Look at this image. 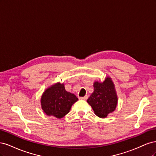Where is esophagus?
<instances>
[{
	"mask_svg": "<svg viewBox=\"0 0 156 156\" xmlns=\"http://www.w3.org/2000/svg\"><path fill=\"white\" fill-rule=\"evenodd\" d=\"M80 100H87L88 99V96H85L84 97H81V98H79Z\"/></svg>",
	"mask_w": 156,
	"mask_h": 156,
	"instance_id": "1",
	"label": "esophagus"
}]
</instances>
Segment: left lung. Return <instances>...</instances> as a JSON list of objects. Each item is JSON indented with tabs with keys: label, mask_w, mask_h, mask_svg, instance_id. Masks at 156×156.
I'll list each match as a JSON object with an SVG mask.
<instances>
[{
	"label": "left lung",
	"mask_w": 156,
	"mask_h": 156,
	"mask_svg": "<svg viewBox=\"0 0 156 156\" xmlns=\"http://www.w3.org/2000/svg\"><path fill=\"white\" fill-rule=\"evenodd\" d=\"M94 90L87 100L95 115L101 119H105L114 112L118 104V96L115 84L110 77L104 81L94 83Z\"/></svg>",
	"instance_id": "8db88e82"
}]
</instances>
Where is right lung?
<instances>
[{"label":"right lung","mask_w":156,"mask_h":156,"mask_svg":"<svg viewBox=\"0 0 156 156\" xmlns=\"http://www.w3.org/2000/svg\"><path fill=\"white\" fill-rule=\"evenodd\" d=\"M77 100L75 94L66 90L64 83L58 82L45 89L41 96L40 103L42 110L47 115L60 119L68 114Z\"/></svg>","instance_id":"1"}]
</instances>
